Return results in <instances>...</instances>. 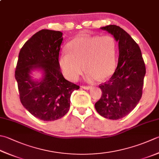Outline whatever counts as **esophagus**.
I'll use <instances>...</instances> for the list:
<instances>
[{
	"label": "esophagus",
	"instance_id": "esophagus-1",
	"mask_svg": "<svg viewBox=\"0 0 159 159\" xmlns=\"http://www.w3.org/2000/svg\"><path fill=\"white\" fill-rule=\"evenodd\" d=\"M81 88H83V89H90V88H92V87L91 86H87V85H82L81 86Z\"/></svg>",
	"mask_w": 159,
	"mask_h": 159
}]
</instances>
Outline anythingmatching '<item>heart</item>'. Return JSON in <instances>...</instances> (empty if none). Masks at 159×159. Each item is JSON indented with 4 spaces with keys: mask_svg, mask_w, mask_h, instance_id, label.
<instances>
[{
    "mask_svg": "<svg viewBox=\"0 0 159 159\" xmlns=\"http://www.w3.org/2000/svg\"><path fill=\"white\" fill-rule=\"evenodd\" d=\"M67 53L58 58V65L65 77L76 80L84 70L89 81L105 80L112 75L116 66L117 44L114 37L80 36L66 46Z\"/></svg>",
    "mask_w": 159,
    "mask_h": 159,
    "instance_id": "b5f03b06",
    "label": "heart"
}]
</instances>
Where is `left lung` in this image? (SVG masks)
Instances as JSON below:
<instances>
[{
	"mask_svg": "<svg viewBox=\"0 0 159 159\" xmlns=\"http://www.w3.org/2000/svg\"><path fill=\"white\" fill-rule=\"evenodd\" d=\"M101 29L110 33L119 42V57L113 75L99 85L102 95L95 108L105 119L118 120L131 112L141 100L145 65L139 46L125 30L115 25Z\"/></svg>",
	"mask_w": 159,
	"mask_h": 159,
	"instance_id": "obj_1",
	"label": "left lung"
}]
</instances>
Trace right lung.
Masks as SVG:
<instances>
[{"label":"right lung","instance_id":"1","mask_svg":"<svg viewBox=\"0 0 159 159\" xmlns=\"http://www.w3.org/2000/svg\"><path fill=\"white\" fill-rule=\"evenodd\" d=\"M63 33L42 30L20 49L15 78L22 105L34 116L44 121L61 119L70 110V96L79 85L64 78L58 65ZM36 68L44 71L40 81H34L30 71Z\"/></svg>","mask_w":159,"mask_h":159}]
</instances>
